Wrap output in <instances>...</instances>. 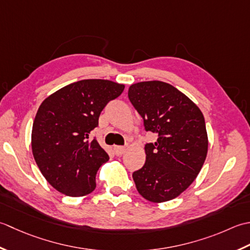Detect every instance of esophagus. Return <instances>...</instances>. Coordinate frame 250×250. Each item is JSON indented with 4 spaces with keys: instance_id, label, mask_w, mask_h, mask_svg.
Here are the masks:
<instances>
[{
    "instance_id": "1",
    "label": "esophagus",
    "mask_w": 250,
    "mask_h": 250,
    "mask_svg": "<svg viewBox=\"0 0 250 250\" xmlns=\"http://www.w3.org/2000/svg\"><path fill=\"white\" fill-rule=\"evenodd\" d=\"M125 150H126L125 146H114V153H115V155H118V156L123 154Z\"/></svg>"
}]
</instances>
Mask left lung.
<instances>
[{"label":"left lung","instance_id":"obj_1","mask_svg":"<svg viewBox=\"0 0 250 250\" xmlns=\"http://www.w3.org/2000/svg\"><path fill=\"white\" fill-rule=\"evenodd\" d=\"M128 97L146 130L159 135L145 146V165L132 174L137 190L152 203L174 200L195 180L206 160L204 115L189 97L161 81L132 84Z\"/></svg>","mask_w":250,"mask_h":250}]
</instances>
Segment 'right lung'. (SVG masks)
<instances>
[{
  "label": "right lung",
  "mask_w": 250,
  "mask_h": 250,
  "mask_svg": "<svg viewBox=\"0 0 250 250\" xmlns=\"http://www.w3.org/2000/svg\"><path fill=\"white\" fill-rule=\"evenodd\" d=\"M124 88L109 80H82L41 104L32 126V153L45 179L62 194L80 197L95 190L97 171L109 155L89 134L105 104Z\"/></svg>",
  "instance_id": "1"
}]
</instances>
